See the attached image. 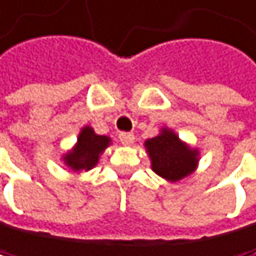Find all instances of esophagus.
<instances>
[{
    "mask_svg": "<svg viewBox=\"0 0 256 256\" xmlns=\"http://www.w3.org/2000/svg\"><path fill=\"white\" fill-rule=\"evenodd\" d=\"M119 140H121V143H122V145L129 146V145H132V143H134L135 137H134V134L124 132V134H119Z\"/></svg>",
    "mask_w": 256,
    "mask_h": 256,
    "instance_id": "esophagus-1",
    "label": "esophagus"
}]
</instances>
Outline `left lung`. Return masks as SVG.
Instances as JSON below:
<instances>
[{
  "mask_svg": "<svg viewBox=\"0 0 256 256\" xmlns=\"http://www.w3.org/2000/svg\"><path fill=\"white\" fill-rule=\"evenodd\" d=\"M151 168L167 182H178L196 170L199 151L190 148L174 130L164 127L159 135L145 142Z\"/></svg>",
  "mask_w": 256,
  "mask_h": 256,
  "instance_id": "1",
  "label": "left lung"
}]
</instances>
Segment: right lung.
<instances>
[{"instance_id": "1", "label": "right lung", "mask_w": 256, "mask_h": 256, "mask_svg": "<svg viewBox=\"0 0 256 256\" xmlns=\"http://www.w3.org/2000/svg\"><path fill=\"white\" fill-rule=\"evenodd\" d=\"M111 143L106 135H97L92 127L86 126L78 135V142L72 151L64 154V162L72 168L73 172L90 170L96 167L100 154L108 148Z\"/></svg>"}]
</instances>
